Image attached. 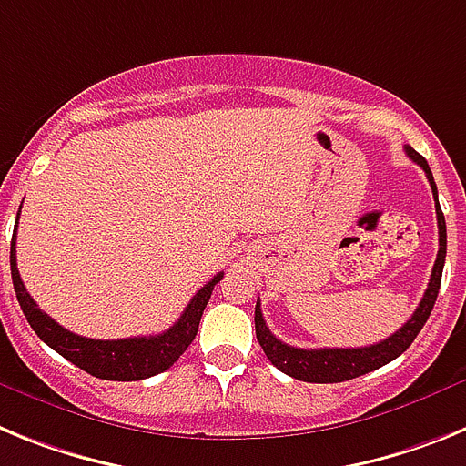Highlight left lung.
I'll return each instance as SVG.
<instances>
[{"label": "left lung", "mask_w": 466, "mask_h": 466, "mask_svg": "<svg viewBox=\"0 0 466 466\" xmlns=\"http://www.w3.org/2000/svg\"><path fill=\"white\" fill-rule=\"evenodd\" d=\"M410 160H415L422 170H425L427 179H430L431 193H434L436 200V224H439V254H436L434 268H431L430 284H427V291L420 300V306L415 308V312L410 315V319L403 324L399 331H394L390 339L380 340L376 345H366V348H322V350H303V348H291V345L282 343L270 333V329L266 327V319L261 315V303L257 300V310H254V327H257V340L263 348L266 357L270 360V364L278 366L279 371L287 373V376L296 378V380L303 382H343L352 380L357 376H364V373H371L380 366L390 364L392 360H397L401 352L409 350V345L413 343L415 336L420 333V329L425 327L427 317L431 315V308L436 303V296H439V287H441V273L443 263H446V219H443V212L439 208V193H436L434 177H431L430 166L427 160L418 154L410 147H403Z\"/></svg>", "instance_id": "8db88e82"}]
</instances>
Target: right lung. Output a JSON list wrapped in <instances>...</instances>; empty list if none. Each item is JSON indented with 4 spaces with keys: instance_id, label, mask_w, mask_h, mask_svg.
<instances>
[{
    "instance_id": "add662e5",
    "label": "right lung",
    "mask_w": 466,
    "mask_h": 466,
    "mask_svg": "<svg viewBox=\"0 0 466 466\" xmlns=\"http://www.w3.org/2000/svg\"><path fill=\"white\" fill-rule=\"evenodd\" d=\"M15 228H18V219H15L14 240H11V278H14L15 296H18V303L27 317V322L35 329L36 336L48 348L56 350L57 355H63L74 366H79L86 373L102 378V380H144V378L167 371L184 355V350L193 343L214 284L224 278V273L214 275L203 289H198L191 303L184 308L182 317L158 336H135V339L121 340L86 339L79 333L67 331L56 319H51L46 312H41L35 299L27 294L23 279H20L18 263H15Z\"/></svg>"
}]
</instances>
